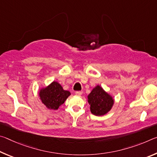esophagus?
I'll list each match as a JSON object with an SVG mask.
<instances>
[{"label":"esophagus","instance_id":"esophagus-1","mask_svg":"<svg viewBox=\"0 0 157 157\" xmlns=\"http://www.w3.org/2000/svg\"><path fill=\"white\" fill-rule=\"evenodd\" d=\"M82 93H83V91H76L75 94L77 95H81L82 94Z\"/></svg>","mask_w":157,"mask_h":157}]
</instances>
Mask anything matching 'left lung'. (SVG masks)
Wrapping results in <instances>:
<instances>
[{"label":"left lung","instance_id":"obj_1","mask_svg":"<svg viewBox=\"0 0 157 157\" xmlns=\"http://www.w3.org/2000/svg\"><path fill=\"white\" fill-rule=\"evenodd\" d=\"M87 98L90 105V111L96 116L107 114L114 104V98L112 95L105 91L100 85H97L92 89Z\"/></svg>","mask_w":157,"mask_h":157}]
</instances>
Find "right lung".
Masks as SVG:
<instances>
[{
  "instance_id": "right-lung-1",
  "label": "right lung",
  "mask_w": 157,
  "mask_h": 157,
  "mask_svg": "<svg viewBox=\"0 0 157 157\" xmlns=\"http://www.w3.org/2000/svg\"><path fill=\"white\" fill-rule=\"evenodd\" d=\"M70 95L71 92L63 89L57 81H53L39 91V96L42 104L49 110H57Z\"/></svg>"
}]
</instances>
